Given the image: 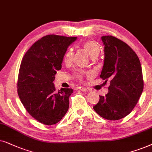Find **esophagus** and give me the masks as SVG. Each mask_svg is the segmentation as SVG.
Returning <instances> with one entry per match:
<instances>
[{"label":"esophagus","mask_w":152,"mask_h":152,"mask_svg":"<svg viewBox=\"0 0 152 152\" xmlns=\"http://www.w3.org/2000/svg\"><path fill=\"white\" fill-rule=\"evenodd\" d=\"M80 90L82 91V92H88L89 91L88 88H84V87H81V88H80Z\"/></svg>","instance_id":"1"}]
</instances>
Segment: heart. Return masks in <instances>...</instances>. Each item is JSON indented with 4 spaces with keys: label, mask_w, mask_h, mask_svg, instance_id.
<instances>
[{
    "label": "heart",
    "mask_w": 152,
    "mask_h": 152,
    "mask_svg": "<svg viewBox=\"0 0 152 152\" xmlns=\"http://www.w3.org/2000/svg\"><path fill=\"white\" fill-rule=\"evenodd\" d=\"M83 47L92 58H95L100 53V48L96 42L94 41H87L83 44ZM74 51L72 48L67 50L64 56V62L66 64L71 63L74 59ZM91 74L83 71H78L74 73V76L78 80H82L84 76H90Z\"/></svg>",
    "instance_id": "obj_1"
}]
</instances>
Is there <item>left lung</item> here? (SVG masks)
<instances>
[{"mask_svg":"<svg viewBox=\"0 0 152 152\" xmlns=\"http://www.w3.org/2000/svg\"><path fill=\"white\" fill-rule=\"evenodd\" d=\"M104 62L100 78L110 80L108 92L99 96L93 107L103 118L118 120L130 113L138 102L144 87L141 64L136 53L122 40L103 36ZM105 81V82H106Z\"/></svg>","mask_w":152,"mask_h":152,"instance_id":"8db88e82","label":"left lung"}]
</instances>
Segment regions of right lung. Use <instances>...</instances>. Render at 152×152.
I'll return each mask as SVG.
<instances>
[{"label":"right lung","mask_w":152,"mask_h":152,"mask_svg":"<svg viewBox=\"0 0 152 152\" xmlns=\"http://www.w3.org/2000/svg\"><path fill=\"white\" fill-rule=\"evenodd\" d=\"M76 37L48 35L32 44L22 59L17 92L24 108L38 122L55 124L69 109L72 88L56 91L57 71L62 68L64 56Z\"/></svg>","instance_id":"right-lung-1"}]
</instances>
